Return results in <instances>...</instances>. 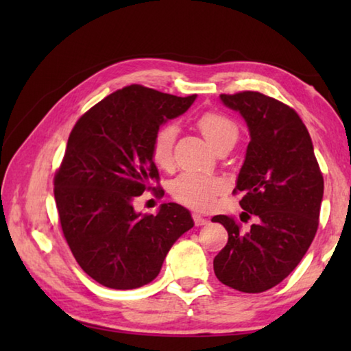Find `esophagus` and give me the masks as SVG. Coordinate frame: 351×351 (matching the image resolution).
<instances>
[{
  "instance_id": "34e87169",
  "label": "esophagus",
  "mask_w": 351,
  "mask_h": 351,
  "mask_svg": "<svg viewBox=\"0 0 351 351\" xmlns=\"http://www.w3.org/2000/svg\"><path fill=\"white\" fill-rule=\"evenodd\" d=\"M193 221H195V224H197V226L207 224V219L203 215H199V213H193Z\"/></svg>"
}]
</instances>
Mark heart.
I'll use <instances>...</instances> for the list:
<instances>
[{"mask_svg":"<svg viewBox=\"0 0 351 351\" xmlns=\"http://www.w3.org/2000/svg\"><path fill=\"white\" fill-rule=\"evenodd\" d=\"M197 127L203 133L207 142L217 148L224 142H235L239 138V127L228 116L217 111L203 112L197 119ZM176 130L173 125H164L158 130L152 141V158L154 164L161 169H169L173 162V144ZM224 189V182L215 176H207L193 171H186L176 178L171 184V193L181 203L207 209L213 203L218 193Z\"/></svg>","mask_w":351,"mask_h":351,"instance_id":"b5f03b06","label":"heart"}]
</instances>
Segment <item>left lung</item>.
I'll return each mask as SVG.
<instances>
[{"mask_svg":"<svg viewBox=\"0 0 351 351\" xmlns=\"http://www.w3.org/2000/svg\"><path fill=\"white\" fill-rule=\"evenodd\" d=\"M219 99L240 112L251 136L234 192L245 193L243 215H255L257 223L243 230L228 215L212 218L229 235L213 258V271L226 287L263 293L288 277L310 247L319 226L324 176L310 133L293 108L257 91Z\"/></svg>","mask_w":351,"mask_h":351,"instance_id":"1","label":"left lung"}]
</instances>
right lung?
I'll use <instances>...</instances> for the list:
<instances>
[{
  "label": "right lung",
  "instance_id": "right-lung-1",
  "mask_svg": "<svg viewBox=\"0 0 351 351\" xmlns=\"http://www.w3.org/2000/svg\"><path fill=\"white\" fill-rule=\"evenodd\" d=\"M195 99L130 85L88 110L69 134L54 178L58 217L77 263L106 288L134 289L154 280L173 243L193 228L180 204L142 215L133 201L156 189L154 133Z\"/></svg>",
  "mask_w": 351,
  "mask_h": 351
}]
</instances>
